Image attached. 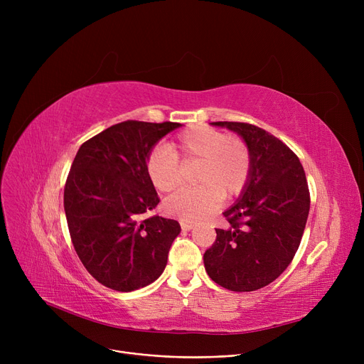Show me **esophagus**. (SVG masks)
Listing matches in <instances>:
<instances>
[{"instance_id":"obj_1","label":"esophagus","mask_w":364,"mask_h":364,"mask_svg":"<svg viewBox=\"0 0 364 364\" xmlns=\"http://www.w3.org/2000/svg\"><path fill=\"white\" fill-rule=\"evenodd\" d=\"M180 224H181V228H183V230H186V232L192 230V228L195 227V224H193V223H190V221H181Z\"/></svg>"}]
</instances>
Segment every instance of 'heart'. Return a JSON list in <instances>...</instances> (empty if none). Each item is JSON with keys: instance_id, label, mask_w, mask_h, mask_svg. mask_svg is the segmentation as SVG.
I'll list each match as a JSON object with an SVG mask.
<instances>
[{"instance_id": "b5f03b06", "label": "heart", "mask_w": 364, "mask_h": 364, "mask_svg": "<svg viewBox=\"0 0 364 364\" xmlns=\"http://www.w3.org/2000/svg\"><path fill=\"white\" fill-rule=\"evenodd\" d=\"M178 159H199L195 187L178 188L164 202L165 213L184 221H198L245 188L251 174V155L245 141L236 136L203 125L192 127L169 143L159 144L147 155L144 171L161 193L178 184Z\"/></svg>"}]
</instances>
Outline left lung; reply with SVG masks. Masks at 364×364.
<instances>
[{
    "mask_svg": "<svg viewBox=\"0 0 364 364\" xmlns=\"http://www.w3.org/2000/svg\"><path fill=\"white\" fill-rule=\"evenodd\" d=\"M243 139L251 174L235 205L224 211L227 228L203 254L208 276L233 292H252L276 280L294 259L310 211V192L295 153L262 128L211 122Z\"/></svg>",
    "mask_w": 364,
    "mask_h": 364,
    "instance_id": "1",
    "label": "left lung"
}]
</instances>
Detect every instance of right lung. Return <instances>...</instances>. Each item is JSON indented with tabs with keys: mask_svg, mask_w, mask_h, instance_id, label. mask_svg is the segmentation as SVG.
I'll return each mask as SVG.
<instances>
[{
	"mask_svg": "<svg viewBox=\"0 0 364 364\" xmlns=\"http://www.w3.org/2000/svg\"><path fill=\"white\" fill-rule=\"evenodd\" d=\"M178 122L125 121L85 141L65 186L70 239L87 272L119 292L137 291L165 270L178 221L153 215L159 198L144 162L151 149Z\"/></svg>",
	"mask_w": 364,
	"mask_h": 364,
	"instance_id": "add662e5",
	"label": "right lung"
}]
</instances>
